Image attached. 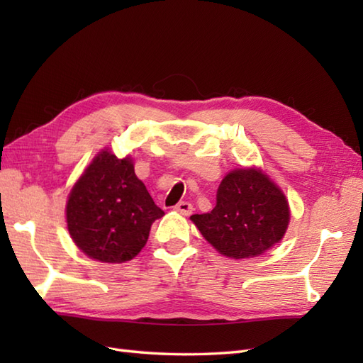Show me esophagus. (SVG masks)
Instances as JSON below:
<instances>
[{"mask_svg": "<svg viewBox=\"0 0 363 363\" xmlns=\"http://www.w3.org/2000/svg\"><path fill=\"white\" fill-rule=\"evenodd\" d=\"M174 211L176 212H179L181 215H190L191 213V211H194V206H191L190 203H187V201H181V203H177L176 206H174Z\"/></svg>", "mask_w": 363, "mask_h": 363, "instance_id": "34e87169", "label": "esophagus"}]
</instances>
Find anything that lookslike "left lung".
<instances>
[{"label": "left lung", "mask_w": 363, "mask_h": 363, "mask_svg": "<svg viewBox=\"0 0 363 363\" xmlns=\"http://www.w3.org/2000/svg\"><path fill=\"white\" fill-rule=\"evenodd\" d=\"M190 220L223 256L250 259L281 242L290 209L282 190L262 169L237 168L221 181L212 212Z\"/></svg>", "instance_id": "left-lung-1"}]
</instances>
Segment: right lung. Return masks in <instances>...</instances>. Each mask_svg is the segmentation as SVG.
I'll use <instances>...</instances> for the list:
<instances>
[{"label": "right lung", "mask_w": 363, "mask_h": 363, "mask_svg": "<svg viewBox=\"0 0 363 363\" xmlns=\"http://www.w3.org/2000/svg\"><path fill=\"white\" fill-rule=\"evenodd\" d=\"M164 217L133 159L103 150L74 184L67 201V226L76 246L106 264L134 259L148 242L151 225Z\"/></svg>", "instance_id": "add662e5"}]
</instances>
